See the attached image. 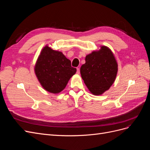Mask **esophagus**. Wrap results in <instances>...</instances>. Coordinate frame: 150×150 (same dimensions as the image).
<instances>
[{
    "mask_svg": "<svg viewBox=\"0 0 150 150\" xmlns=\"http://www.w3.org/2000/svg\"><path fill=\"white\" fill-rule=\"evenodd\" d=\"M76 73L78 74H79L80 73V69H79V67L77 68V72H76Z\"/></svg>",
    "mask_w": 150,
    "mask_h": 150,
    "instance_id": "esophagus-1",
    "label": "esophagus"
}]
</instances>
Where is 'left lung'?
<instances>
[{"mask_svg": "<svg viewBox=\"0 0 150 150\" xmlns=\"http://www.w3.org/2000/svg\"><path fill=\"white\" fill-rule=\"evenodd\" d=\"M86 63L81 67V77L89 91L101 95L108 90L115 82L117 64L110 48L101 46L86 56Z\"/></svg>", "mask_w": 150, "mask_h": 150, "instance_id": "obj_1", "label": "left lung"}]
</instances>
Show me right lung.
Returning a JSON list of instances; mask_svg holds the SVG:
<instances>
[{"instance_id": "add662e5", "label": "right lung", "mask_w": 150, "mask_h": 150, "mask_svg": "<svg viewBox=\"0 0 150 150\" xmlns=\"http://www.w3.org/2000/svg\"><path fill=\"white\" fill-rule=\"evenodd\" d=\"M36 76L47 91L57 94L64 89L76 69L62 52L46 46L40 52L34 67Z\"/></svg>"}]
</instances>
